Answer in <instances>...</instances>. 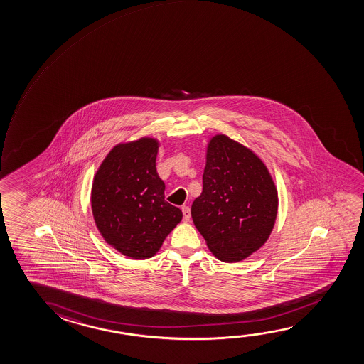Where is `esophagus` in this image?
<instances>
[{"instance_id":"esophagus-1","label":"esophagus","mask_w":364,"mask_h":364,"mask_svg":"<svg viewBox=\"0 0 364 364\" xmlns=\"http://www.w3.org/2000/svg\"><path fill=\"white\" fill-rule=\"evenodd\" d=\"M181 211H183V220H184L185 223L189 222L190 216H191V214H190L189 206H183V208H181Z\"/></svg>"}]
</instances>
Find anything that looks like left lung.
I'll use <instances>...</instances> for the list:
<instances>
[{
	"label": "left lung",
	"instance_id": "left-lung-1",
	"mask_svg": "<svg viewBox=\"0 0 364 364\" xmlns=\"http://www.w3.org/2000/svg\"><path fill=\"white\" fill-rule=\"evenodd\" d=\"M278 193L263 161L225 135L206 150L203 191L191 205L196 229L225 263L248 258L274 227Z\"/></svg>",
	"mask_w": 364,
	"mask_h": 364
}]
</instances>
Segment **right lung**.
Returning a JSON list of instances; mask_svg holds the SVG:
<instances>
[{"instance_id":"obj_1","label":"right lung","mask_w":364,"mask_h":364,"mask_svg":"<svg viewBox=\"0 0 364 364\" xmlns=\"http://www.w3.org/2000/svg\"><path fill=\"white\" fill-rule=\"evenodd\" d=\"M158 141L142 137L120 144L96 173L91 206L106 242L132 259L151 258L183 218L165 201V184L156 173Z\"/></svg>"}]
</instances>
